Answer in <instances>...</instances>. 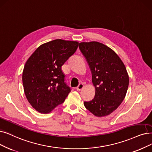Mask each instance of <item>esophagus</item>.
Instances as JSON below:
<instances>
[{"label":"esophagus","mask_w":152,"mask_h":152,"mask_svg":"<svg viewBox=\"0 0 152 152\" xmlns=\"http://www.w3.org/2000/svg\"><path fill=\"white\" fill-rule=\"evenodd\" d=\"M83 88V83H80V84L78 86V87H77L76 88H77V90L80 91V90H81Z\"/></svg>","instance_id":"obj_1"}]
</instances>
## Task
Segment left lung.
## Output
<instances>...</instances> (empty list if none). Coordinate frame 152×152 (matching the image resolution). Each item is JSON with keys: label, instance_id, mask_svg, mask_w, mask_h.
Masks as SVG:
<instances>
[{"label": "left lung", "instance_id": "obj_1", "mask_svg": "<svg viewBox=\"0 0 152 152\" xmlns=\"http://www.w3.org/2000/svg\"><path fill=\"white\" fill-rule=\"evenodd\" d=\"M78 47L87 59L95 88L94 98L84 102V105L96 117L107 116L126 95L129 78L125 66L116 53L100 42H81Z\"/></svg>", "mask_w": 152, "mask_h": 152}]
</instances>
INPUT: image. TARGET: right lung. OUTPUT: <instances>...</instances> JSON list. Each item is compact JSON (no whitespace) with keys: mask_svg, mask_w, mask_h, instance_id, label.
I'll list each match as a JSON object with an SVG mask.
<instances>
[{"mask_svg":"<svg viewBox=\"0 0 152 152\" xmlns=\"http://www.w3.org/2000/svg\"><path fill=\"white\" fill-rule=\"evenodd\" d=\"M78 46L75 41L56 39L41 45L27 60L22 74L23 90L30 105L39 112L50 113L70 93L62 66Z\"/></svg>","mask_w":152,"mask_h":152,"instance_id":"add662e5","label":"right lung"}]
</instances>
